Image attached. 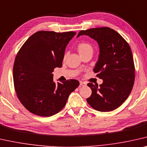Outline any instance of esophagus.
Masks as SVG:
<instances>
[{"mask_svg":"<svg viewBox=\"0 0 147 147\" xmlns=\"http://www.w3.org/2000/svg\"><path fill=\"white\" fill-rule=\"evenodd\" d=\"M84 85H86V82H83V81H80V86H84Z\"/></svg>","mask_w":147,"mask_h":147,"instance_id":"esophagus-1","label":"esophagus"}]
</instances>
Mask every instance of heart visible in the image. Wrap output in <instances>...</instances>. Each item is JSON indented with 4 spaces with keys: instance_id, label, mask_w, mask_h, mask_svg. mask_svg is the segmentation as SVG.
I'll return each instance as SVG.
<instances>
[{
    "instance_id": "obj_1",
    "label": "heart",
    "mask_w": 147,
    "mask_h": 147,
    "mask_svg": "<svg viewBox=\"0 0 147 147\" xmlns=\"http://www.w3.org/2000/svg\"><path fill=\"white\" fill-rule=\"evenodd\" d=\"M77 50L78 53L80 55L84 54L88 51H92L93 48L89 43L86 42V41H82V42L78 43L77 46Z\"/></svg>"
}]
</instances>
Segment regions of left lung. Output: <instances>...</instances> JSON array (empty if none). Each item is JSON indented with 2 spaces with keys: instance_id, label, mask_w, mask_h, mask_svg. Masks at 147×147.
<instances>
[{
  "instance_id": "1",
  "label": "left lung",
  "mask_w": 147,
  "mask_h": 147,
  "mask_svg": "<svg viewBox=\"0 0 147 147\" xmlns=\"http://www.w3.org/2000/svg\"><path fill=\"white\" fill-rule=\"evenodd\" d=\"M83 35L97 41L100 54L93 71L103 80L100 86L87 84L92 95L86 101L96 110H114L127 100L134 84L135 66L130 46L121 35L108 27L81 30L77 38Z\"/></svg>"
}]
</instances>
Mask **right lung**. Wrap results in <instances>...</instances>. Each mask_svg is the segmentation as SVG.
Returning <instances> with one entry per match:
<instances>
[{
	"mask_svg": "<svg viewBox=\"0 0 147 147\" xmlns=\"http://www.w3.org/2000/svg\"><path fill=\"white\" fill-rule=\"evenodd\" d=\"M76 32L39 31L30 37L18 53L13 67L14 84L20 102L41 117L56 114L64 108L79 82L53 81L52 73L62 67L65 49Z\"/></svg>",
	"mask_w": 147,
	"mask_h": 147,
	"instance_id": "right-lung-1",
	"label": "right lung"
}]
</instances>
